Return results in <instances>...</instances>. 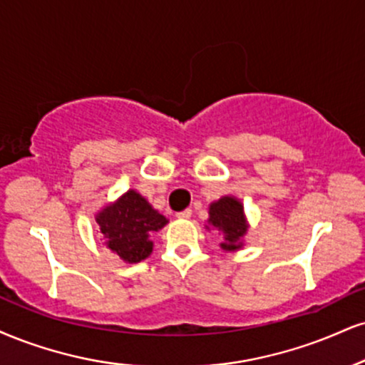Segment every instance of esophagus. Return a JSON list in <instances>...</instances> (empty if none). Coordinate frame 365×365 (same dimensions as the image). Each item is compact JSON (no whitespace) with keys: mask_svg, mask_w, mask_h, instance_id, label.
Wrapping results in <instances>:
<instances>
[{"mask_svg":"<svg viewBox=\"0 0 365 365\" xmlns=\"http://www.w3.org/2000/svg\"><path fill=\"white\" fill-rule=\"evenodd\" d=\"M190 216H192V209H185V210H180V212H177L178 219H188Z\"/></svg>","mask_w":365,"mask_h":365,"instance_id":"34e87169","label":"esophagus"}]
</instances>
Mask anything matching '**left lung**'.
<instances>
[{
	"instance_id": "1",
	"label": "left lung",
	"mask_w": 365,
	"mask_h": 365,
	"mask_svg": "<svg viewBox=\"0 0 365 365\" xmlns=\"http://www.w3.org/2000/svg\"><path fill=\"white\" fill-rule=\"evenodd\" d=\"M209 226L222 232L221 248L226 252H235L243 247V236L248 231V222L245 217L243 204L236 197L226 195L209 205ZM209 226H205L209 230Z\"/></svg>"
}]
</instances>
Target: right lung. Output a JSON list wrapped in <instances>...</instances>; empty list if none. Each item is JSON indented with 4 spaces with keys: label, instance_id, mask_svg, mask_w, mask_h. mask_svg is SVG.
Instances as JSON below:
<instances>
[{
    "label": "right lung",
    "instance_id": "1",
    "mask_svg": "<svg viewBox=\"0 0 365 365\" xmlns=\"http://www.w3.org/2000/svg\"><path fill=\"white\" fill-rule=\"evenodd\" d=\"M96 225L105 245L127 263H138L153 252L151 236L163 227L168 219L151 207L135 190H127L113 204L96 214Z\"/></svg>",
    "mask_w": 365,
    "mask_h": 365
}]
</instances>
